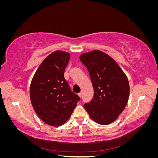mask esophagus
Listing matches in <instances>:
<instances>
[{
  "instance_id": "34e87169",
  "label": "esophagus",
  "mask_w": 158,
  "mask_h": 158,
  "mask_svg": "<svg viewBox=\"0 0 158 158\" xmlns=\"http://www.w3.org/2000/svg\"><path fill=\"white\" fill-rule=\"evenodd\" d=\"M78 96L81 98H82V92H80L79 94H78Z\"/></svg>"
}]
</instances>
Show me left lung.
I'll use <instances>...</instances> for the list:
<instances>
[{
    "instance_id": "8db88e82",
    "label": "left lung",
    "mask_w": 158,
    "mask_h": 158,
    "mask_svg": "<svg viewBox=\"0 0 158 158\" xmlns=\"http://www.w3.org/2000/svg\"><path fill=\"white\" fill-rule=\"evenodd\" d=\"M80 60L87 68L94 88V98L84 108L89 117L107 125L125 109L130 86L127 76L112 57L99 50L84 52Z\"/></svg>"
}]
</instances>
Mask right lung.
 I'll return each instance as SVG.
<instances>
[{"label": "right lung", "instance_id": "1", "mask_svg": "<svg viewBox=\"0 0 158 158\" xmlns=\"http://www.w3.org/2000/svg\"><path fill=\"white\" fill-rule=\"evenodd\" d=\"M70 54L55 51L42 62L33 76L30 96L40 119L52 127L63 125L70 118L80 98L64 78Z\"/></svg>", "mask_w": 158, "mask_h": 158}]
</instances>
